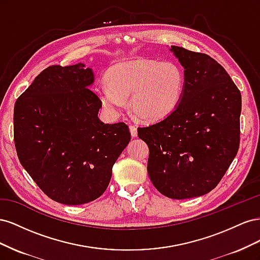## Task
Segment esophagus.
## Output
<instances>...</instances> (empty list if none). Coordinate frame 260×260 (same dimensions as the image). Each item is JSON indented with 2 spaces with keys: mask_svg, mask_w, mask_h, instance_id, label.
<instances>
[{
  "mask_svg": "<svg viewBox=\"0 0 260 260\" xmlns=\"http://www.w3.org/2000/svg\"><path fill=\"white\" fill-rule=\"evenodd\" d=\"M129 128H130L131 136H132L133 138H137V137H138V128L136 127L135 124H130Z\"/></svg>",
  "mask_w": 260,
  "mask_h": 260,
  "instance_id": "34e87169",
  "label": "esophagus"
}]
</instances>
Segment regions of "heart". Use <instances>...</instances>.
Here are the masks:
<instances>
[{"instance_id":"heart-1","label":"heart","mask_w":260,"mask_h":260,"mask_svg":"<svg viewBox=\"0 0 260 260\" xmlns=\"http://www.w3.org/2000/svg\"><path fill=\"white\" fill-rule=\"evenodd\" d=\"M107 85L98 94L112 117L119 116L124 102L137 119L156 122L176 111L183 96L184 74L174 61L136 59L118 62L106 74Z\"/></svg>"}]
</instances>
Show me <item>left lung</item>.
Instances as JSON below:
<instances>
[{
  "mask_svg": "<svg viewBox=\"0 0 260 260\" xmlns=\"http://www.w3.org/2000/svg\"><path fill=\"white\" fill-rule=\"evenodd\" d=\"M184 68L183 96L175 112L138 136L149 148L147 172L162 195L185 200L207 194L240 146L242 98L224 68L203 53L171 45Z\"/></svg>",
  "mask_w": 260,
  "mask_h": 260,
  "instance_id": "obj_1",
  "label": "left lung"
}]
</instances>
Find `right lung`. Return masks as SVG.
Listing matches in <instances>:
<instances>
[{"label": "right lung", "mask_w": 260, "mask_h": 260, "mask_svg": "<svg viewBox=\"0 0 260 260\" xmlns=\"http://www.w3.org/2000/svg\"><path fill=\"white\" fill-rule=\"evenodd\" d=\"M84 67L79 62L44 69L14 108L21 166L50 199L65 205L99 199L131 140L124 122L100 120L102 103L89 89L94 74Z\"/></svg>", "instance_id": "right-lung-1"}]
</instances>
